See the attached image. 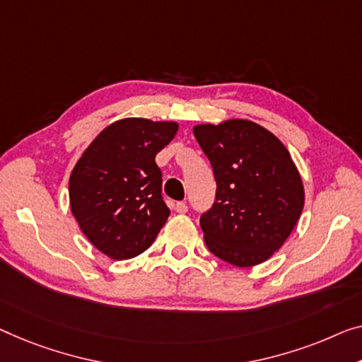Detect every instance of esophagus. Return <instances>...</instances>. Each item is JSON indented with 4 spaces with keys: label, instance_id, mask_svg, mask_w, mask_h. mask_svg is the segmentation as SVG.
Returning a JSON list of instances; mask_svg holds the SVG:
<instances>
[{
    "label": "esophagus",
    "instance_id": "obj_1",
    "mask_svg": "<svg viewBox=\"0 0 362 362\" xmlns=\"http://www.w3.org/2000/svg\"><path fill=\"white\" fill-rule=\"evenodd\" d=\"M175 211L180 213V214H185V213L188 211L187 203H185V202H179V203H177V204H175Z\"/></svg>",
    "mask_w": 362,
    "mask_h": 362
}]
</instances>
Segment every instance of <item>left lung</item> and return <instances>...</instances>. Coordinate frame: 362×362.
<instances>
[{"mask_svg":"<svg viewBox=\"0 0 362 362\" xmlns=\"http://www.w3.org/2000/svg\"><path fill=\"white\" fill-rule=\"evenodd\" d=\"M213 167L214 204L199 218L208 250L230 265L263 263L279 250L304 208V187L284 144L257 123L197 125Z\"/></svg>","mask_w":362,"mask_h":362,"instance_id":"1","label":"left lung"}]
</instances>
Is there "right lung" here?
<instances>
[{"label":"right lung","mask_w":362,"mask_h":362,"mask_svg":"<svg viewBox=\"0 0 362 362\" xmlns=\"http://www.w3.org/2000/svg\"><path fill=\"white\" fill-rule=\"evenodd\" d=\"M179 125L123 118L97 134L69 177V204L83 234L113 260L148 250L170 209L156 154Z\"/></svg>","instance_id":"add662e5"}]
</instances>
